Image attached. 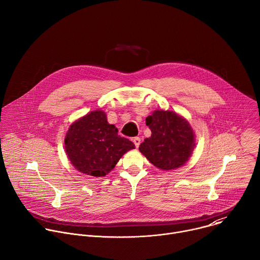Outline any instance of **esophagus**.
<instances>
[{"label": "esophagus", "instance_id": "obj_1", "mask_svg": "<svg viewBox=\"0 0 260 260\" xmlns=\"http://www.w3.org/2000/svg\"><path fill=\"white\" fill-rule=\"evenodd\" d=\"M133 142H134L135 146L138 148V147L140 146V143H141V139H140L139 137H135V138L133 139Z\"/></svg>", "mask_w": 260, "mask_h": 260}]
</instances>
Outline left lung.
Masks as SVG:
<instances>
[{
	"label": "left lung",
	"mask_w": 260,
	"mask_h": 260,
	"mask_svg": "<svg viewBox=\"0 0 260 260\" xmlns=\"http://www.w3.org/2000/svg\"><path fill=\"white\" fill-rule=\"evenodd\" d=\"M151 137L139 150L156 168L169 171L182 167L193 151L194 133L189 122L173 111L156 110L146 118Z\"/></svg>",
	"instance_id": "left-lung-1"
}]
</instances>
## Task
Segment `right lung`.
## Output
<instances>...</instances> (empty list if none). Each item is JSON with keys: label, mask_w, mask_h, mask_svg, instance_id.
I'll return each mask as SVG.
<instances>
[{"label": "right lung", "mask_w": 260, "mask_h": 260, "mask_svg": "<svg viewBox=\"0 0 260 260\" xmlns=\"http://www.w3.org/2000/svg\"><path fill=\"white\" fill-rule=\"evenodd\" d=\"M66 152L79 172L104 177L114 169L120 157L135 149L132 141L118 135L114 124L107 121L103 111H91L74 122L64 138Z\"/></svg>", "instance_id": "1"}]
</instances>
